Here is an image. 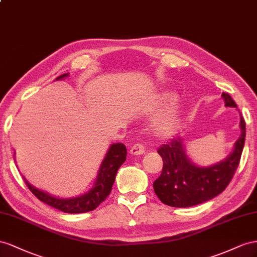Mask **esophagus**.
Segmentation results:
<instances>
[{"mask_svg": "<svg viewBox=\"0 0 257 257\" xmlns=\"http://www.w3.org/2000/svg\"><path fill=\"white\" fill-rule=\"evenodd\" d=\"M145 153V149L142 144H135L133 148L130 149V154L134 156H138V155H142V154Z\"/></svg>", "mask_w": 257, "mask_h": 257, "instance_id": "1", "label": "esophagus"}]
</instances>
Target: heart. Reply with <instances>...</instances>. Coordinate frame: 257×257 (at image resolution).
<instances>
[{"mask_svg": "<svg viewBox=\"0 0 257 257\" xmlns=\"http://www.w3.org/2000/svg\"><path fill=\"white\" fill-rule=\"evenodd\" d=\"M175 99H177V96L172 91H163L156 100L154 111H163L167 106L172 104ZM180 121L181 109L179 108V106H172L164 114L156 117L153 122V128L154 131L160 137H170L178 130Z\"/></svg>", "mask_w": 257, "mask_h": 257, "instance_id": "b5f03b06", "label": "heart"}]
</instances>
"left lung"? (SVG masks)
I'll use <instances>...</instances> for the list:
<instances>
[{"label": "left lung", "mask_w": 257, "mask_h": 257, "mask_svg": "<svg viewBox=\"0 0 257 257\" xmlns=\"http://www.w3.org/2000/svg\"><path fill=\"white\" fill-rule=\"evenodd\" d=\"M225 106L237 104L228 93H222ZM240 137L232 152L224 160L208 167L195 165L187 156L184 140L178 137L163 144L158 154L164 166L153 183L160 201L174 208H188L206 202L221 194L229 184L240 163L245 140V121L240 113Z\"/></svg>", "instance_id": "8db88e82"}]
</instances>
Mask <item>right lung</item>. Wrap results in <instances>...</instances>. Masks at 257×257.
Masks as SVG:
<instances>
[{
    "label": "right lung",
    "instance_id": "1",
    "mask_svg": "<svg viewBox=\"0 0 257 257\" xmlns=\"http://www.w3.org/2000/svg\"><path fill=\"white\" fill-rule=\"evenodd\" d=\"M68 76L69 73H65V74L57 77L56 80H59ZM126 146L122 143H113L107 150L104 159L102 160L96 181L93 183V186L87 193L75 197H56L31 185L25 177L24 180L29 189L41 201L48 204V206L60 210L64 212V213H86V212L96 209L101 202L105 200V198L111 193L112 186L115 182L116 173L118 171L119 167L126 160Z\"/></svg>",
    "mask_w": 257,
    "mask_h": 257
}]
</instances>
